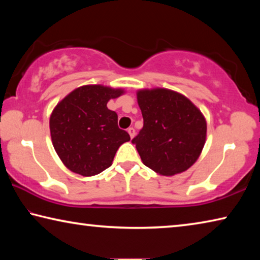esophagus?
Returning a JSON list of instances; mask_svg holds the SVG:
<instances>
[{
  "instance_id": "1",
  "label": "esophagus",
  "mask_w": 260,
  "mask_h": 260,
  "mask_svg": "<svg viewBox=\"0 0 260 260\" xmlns=\"http://www.w3.org/2000/svg\"><path fill=\"white\" fill-rule=\"evenodd\" d=\"M127 132H128V134H129V136H131V139H133L134 136H135V129L133 128V127H129V128L127 129Z\"/></svg>"
}]
</instances>
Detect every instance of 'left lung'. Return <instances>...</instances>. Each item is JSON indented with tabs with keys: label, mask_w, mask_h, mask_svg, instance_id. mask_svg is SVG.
I'll use <instances>...</instances> for the list:
<instances>
[{
	"label": "left lung",
	"mask_w": 260,
	"mask_h": 260,
	"mask_svg": "<svg viewBox=\"0 0 260 260\" xmlns=\"http://www.w3.org/2000/svg\"><path fill=\"white\" fill-rule=\"evenodd\" d=\"M143 128L132 140L141 160L165 177L187 171L201 155L206 140V120L186 96L166 88L136 93Z\"/></svg>",
	"instance_id": "obj_1"
}]
</instances>
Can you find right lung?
<instances>
[{
	"instance_id": "1",
	"label": "right lung",
	"mask_w": 260,
	"mask_h": 260,
	"mask_svg": "<svg viewBox=\"0 0 260 260\" xmlns=\"http://www.w3.org/2000/svg\"><path fill=\"white\" fill-rule=\"evenodd\" d=\"M125 93L121 88L86 85L72 90L52 110V146L63 164L82 177H93L112 165L116 152L131 140L118 127V116L107 104Z\"/></svg>"
}]
</instances>
